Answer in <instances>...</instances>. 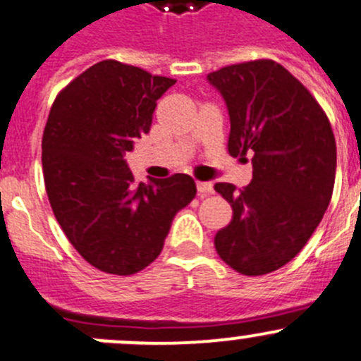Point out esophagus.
Segmentation results:
<instances>
[{
	"label": "esophagus",
	"instance_id": "1",
	"mask_svg": "<svg viewBox=\"0 0 361 361\" xmlns=\"http://www.w3.org/2000/svg\"><path fill=\"white\" fill-rule=\"evenodd\" d=\"M197 190L201 195L213 194V183L212 181H197Z\"/></svg>",
	"mask_w": 361,
	"mask_h": 361
}]
</instances>
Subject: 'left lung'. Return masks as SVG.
Wrapping results in <instances>:
<instances>
[{
  "instance_id": "1",
  "label": "left lung",
  "mask_w": 361,
  "mask_h": 361,
  "mask_svg": "<svg viewBox=\"0 0 361 361\" xmlns=\"http://www.w3.org/2000/svg\"><path fill=\"white\" fill-rule=\"evenodd\" d=\"M231 121L227 149L247 162L241 192L216 183L233 220L215 236L216 254L241 275L288 264L319 226L335 183L337 146L326 114L291 72L271 59L208 73Z\"/></svg>"
}]
</instances>
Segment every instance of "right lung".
<instances>
[{
    "label": "right lung",
    "instance_id": "obj_1",
    "mask_svg": "<svg viewBox=\"0 0 361 361\" xmlns=\"http://www.w3.org/2000/svg\"><path fill=\"white\" fill-rule=\"evenodd\" d=\"M174 82L106 59L73 79L49 113L42 137L49 202L73 248L106 274L152 264L197 192L188 174L135 183L125 160Z\"/></svg>",
    "mask_w": 361,
    "mask_h": 361
}]
</instances>
